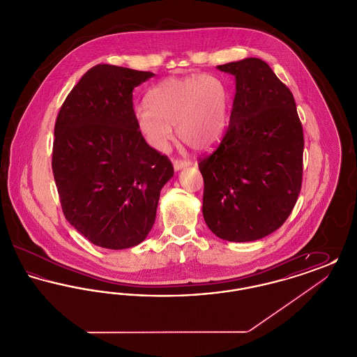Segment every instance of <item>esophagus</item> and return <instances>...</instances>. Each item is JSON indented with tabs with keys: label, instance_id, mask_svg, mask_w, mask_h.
Wrapping results in <instances>:
<instances>
[{
	"label": "esophagus",
	"instance_id": "34e87169",
	"mask_svg": "<svg viewBox=\"0 0 357 357\" xmlns=\"http://www.w3.org/2000/svg\"><path fill=\"white\" fill-rule=\"evenodd\" d=\"M190 165H191V162L186 160V159H175L174 160V169H175V171L182 170V169H185V167L190 166Z\"/></svg>",
	"mask_w": 357,
	"mask_h": 357
}]
</instances>
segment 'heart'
<instances>
[{"label":"heart","mask_w":357,"mask_h":357,"mask_svg":"<svg viewBox=\"0 0 357 357\" xmlns=\"http://www.w3.org/2000/svg\"><path fill=\"white\" fill-rule=\"evenodd\" d=\"M146 104L136 111V126L153 149L167 150L171 126H175L183 143L192 150L206 151L225 134L230 92L225 82L213 75L169 77L147 92Z\"/></svg>","instance_id":"1"}]
</instances>
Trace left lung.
<instances>
[{
	"mask_svg": "<svg viewBox=\"0 0 357 357\" xmlns=\"http://www.w3.org/2000/svg\"><path fill=\"white\" fill-rule=\"evenodd\" d=\"M217 68L236 77V96L220 146L198 162L202 211L217 237L250 242L281 227L297 202L303 126L290 89L261 59Z\"/></svg>",
	"mask_w": 357,
	"mask_h": 357,
	"instance_id": "1",
	"label": "left lung"
}]
</instances>
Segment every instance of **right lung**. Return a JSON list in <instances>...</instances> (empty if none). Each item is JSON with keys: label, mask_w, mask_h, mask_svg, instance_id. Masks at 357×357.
Returning <instances> with one entry per match:
<instances>
[{"label": "right lung", "mask_w": 357, "mask_h": 357, "mask_svg": "<svg viewBox=\"0 0 357 357\" xmlns=\"http://www.w3.org/2000/svg\"><path fill=\"white\" fill-rule=\"evenodd\" d=\"M153 72L99 64L85 72L54 124L52 170L67 221L93 245L127 249L153 229L174 175L139 132L132 91Z\"/></svg>", "instance_id": "add662e5"}]
</instances>
